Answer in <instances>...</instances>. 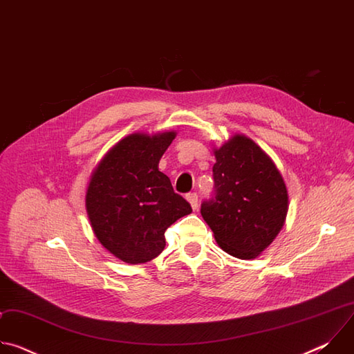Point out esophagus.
Returning <instances> with one entry per match:
<instances>
[{"instance_id": "obj_1", "label": "esophagus", "mask_w": 354, "mask_h": 354, "mask_svg": "<svg viewBox=\"0 0 354 354\" xmlns=\"http://www.w3.org/2000/svg\"><path fill=\"white\" fill-rule=\"evenodd\" d=\"M186 200L189 201V205H190V207H192L193 210L197 209V194H196V193H189V194L186 196Z\"/></svg>"}]
</instances>
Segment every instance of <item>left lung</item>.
Returning a JSON list of instances; mask_svg holds the SVG:
<instances>
[{"label": "left lung", "instance_id": "left-lung-1", "mask_svg": "<svg viewBox=\"0 0 354 354\" xmlns=\"http://www.w3.org/2000/svg\"><path fill=\"white\" fill-rule=\"evenodd\" d=\"M213 153L216 197L201 205V217L228 255L255 259L286 223V182L273 160L245 134L231 136Z\"/></svg>", "mask_w": 354, "mask_h": 354}]
</instances>
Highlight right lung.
Here are the masks:
<instances>
[{
  "instance_id": "right-lung-1",
  "label": "right lung",
  "mask_w": 354,
  "mask_h": 354,
  "mask_svg": "<svg viewBox=\"0 0 354 354\" xmlns=\"http://www.w3.org/2000/svg\"><path fill=\"white\" fill-rule=\"evenodd\" d=\"M175 130L137 131L116 142L91 174L85 210L91 228L108 252L122 262L153 261L165 248L167 228L192 213L158 169Z\"/></svg>"
}]
</instances>
